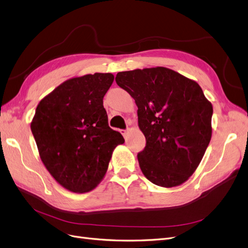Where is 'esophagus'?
Instances as JSON below:
<instances>
[{
  "mask_svg": "<svg viewBox=\"0 0 248 248\" xmlns=\"http://www.w3.org/2000/svg\"><path fill=\"white\" fill-rule=\"evenodd\" d=\"M121 133L123 134V136L126 139L127 138V134H129V131L127 130H121Z\"/></svg>",
  "mask_w": 248,
  "mask_h": 248,
  "instance_id": "1",
  "label": "esophagus"
}]
</instances>
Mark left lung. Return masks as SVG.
<instances>
[{
  "mask_svg": "<svg viewBox=\"0 0 248 248\" xmlns=\"http://www.w3.org/2000/svg\"><path fill=\"white\" fill-rule=\"evenodd\" d=\"M116 84L138 106L146 146L138 154L143 175L171 188L198 168L212 139L213 105L193 79L167 67L118 72Z\"/></svg>",
  "mask_w": 248,
  "mask_h": 248,
  "instance_id": "1",
  "label": "left lung"
}]
</instances>
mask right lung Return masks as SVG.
<instances>
[{"label": "right lung", "mask_w": 248, "mask_h": 248, "mask_svg": "<svg viewBox=\"0 0 248 248\" xmlns=\"http://www.w3.org/2000/svg\"><path fill=\"white\" fill-rule=\"evenodd\" d=\"M112 73L76 77L62 82L36 106L31 129L41 160L51 176L75 193L102 181L121 133L108 125L103 97Z\"/></svg>", "instance_id": "1"}]
</instances>
